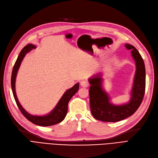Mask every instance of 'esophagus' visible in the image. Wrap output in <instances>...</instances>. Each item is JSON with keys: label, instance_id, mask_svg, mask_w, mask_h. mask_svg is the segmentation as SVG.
Segmentation results:
<instances>
[{"label": "esophagus", "instance_id": "obj_1", "mask_svg": "<svg viewBox=\"0 0 158 158\" xmlns=\"http://www.w3.org/2000/svg\"><path fill=\"white\" fill-rule=\"evenodd\" d=\"M81 86H83V87H88L89 86V82H87L86 81H82L81 82Z\"/></svg>", "mask_w": 158, "mask_h": 158}]
</instances>
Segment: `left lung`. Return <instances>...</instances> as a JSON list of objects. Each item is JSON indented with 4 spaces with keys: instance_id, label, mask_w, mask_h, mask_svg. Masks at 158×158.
I'll list each match as a JSON object with an SVG mask.
<instances>
[{
    "instance_id": "left-lung-1",
    "label": "left lung",
    "mask_w": 158,
    "mask_h": 158,
    "mask_svg": "<svg viewBox=\"0 0 158 158\" xmlns=\"http://www.w3.org/2000/svg\"><path fill=\"white\" fill-rule=\"evenodd\" d=\"M127 49L136 62V73L131 91L130 102L123 106H116L110 104L109 98L102 87V78L98 77L89 80L91 85L89 90L90 106L94 117L103 122H118L131 116L138 109L143 102L146 86L145 66L142 56L135 47L126 44Z\"/></svg>"
}]
</instances>
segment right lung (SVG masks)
Returning a JSON list of instances; mask_svg holds the SVG:
<instances>
[{"instance_id":"right-lung-1","label":"right lung","mask_w":158,"mask_h":158,"mask_svg":"<svg viewBox=\"0 0 158 158\" xmlns=\"http://www.w3.org/2000/svg\"><path fill=\"white\" fill-rule=\"evenodd\" d=\"M36 48V47L32 44H28L23 48V49L21 51L20 53L17 58V60L14 66L12 73H11V89H12L14 97L17 103V106L19 109L20 111L23 114L25 117L30 122H32L33 124H36L40 126H50L55 125L56 124L60 123L64 118H65L67 112H68V102L70 100V99L72 96L77 92L79 90V84H75L72 88L68 90L65 93H64L62 97L60 100L59 102L58 103L57 106L49 114L44 116H33L30 114H28L26 110L22 107L21 104L19 103L18 99L17 98L16 93L15 90V81L16 75L18 71V69L20 66V64L23 59V58L25 55L31 51L32 49Z\"/></svg>"}]
</instances>
